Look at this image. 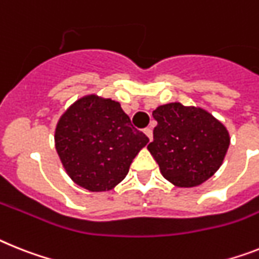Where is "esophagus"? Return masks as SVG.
Returning <instances> with one entry per match:
<instances>
[{
    "label": "esophagus",
    "instance_id": "esophagus-1",
    "mask_svg": "<svg viewBox=\"0 0 259 259\" xmlns=\"http://www.w3.org/2000/svg\"><path fill=\"white\" fill-rule=\"evenodd\" d=\"M143 133L146 134V136H147V138H149L150 141L153 140V130L150 129V127H146V129L143 130Z\"/></svg>",
    "mask_w": 259,
    "mask_h": 259
}]
</instances>
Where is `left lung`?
Segmentation results:
<instances>
[{
	"mask_svg": "<svg viewBox=\"0 0 259 259\" xmlns=\"http://www.w3.org/2000/svg\"><path fill=\"white\" fill-rule=\"evenodd\" d=\"M158 125L147 146L160 174L171 184H203L223 164L230 143L227 126L201 106L170 103L153 112Z\"/></svg>",
	"mask_w": 259,
	"mask_h": 259,
	"instance_id": "obj_1",
	"label": "left lung"
}]
</instances>
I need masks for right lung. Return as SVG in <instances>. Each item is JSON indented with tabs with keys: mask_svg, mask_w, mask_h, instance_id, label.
I'll list each match as a JSON object with an SVG mask.
<instances>
[{
	"mask_svg": "<svg viewBox=\"0 0 259 259\" xmlns=\"http://www.w3.org/2000/svg\"><path fill=\"white\" fill-rule=\"evenodd\" d=\"M54 140L67 175L91 192H105L121 183L149 142L134 129L121 104L96 93L67 108L56 123Z\"/></svg>",
	"mask_w": 259,
	"mask_h": 259,
	"instance_id": "right-lung-1",
	"label": "right lung"
}]
</instances>
